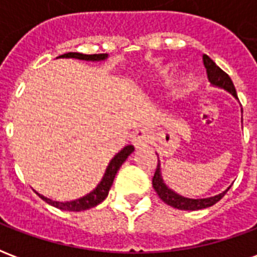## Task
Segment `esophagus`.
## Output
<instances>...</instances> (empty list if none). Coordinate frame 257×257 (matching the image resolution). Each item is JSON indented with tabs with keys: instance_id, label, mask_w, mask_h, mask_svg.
Returning a JSON list of instances; mask_svg holds the SVG:
<instances>
[{
	"instance_id": "1",
	"label": "esophagus",
	"mask_w": 257,
	"mask_h": 257,
	"mask_svg": "<svg viewBox=\"0 0 257 257\" xmlns=\"http://www.w3.org/2000/svg\"><path fill=\"white\" fill-rule=\"evenodd\" d=\"M150 142V134L146 129H138L132 135V143L136 149H143Z\"/></svg>"
}]
</instances>
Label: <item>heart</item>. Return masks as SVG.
Masks as SVG:
<instances>
[{
	"mask_svg": "<svg viewBox=\"0 0 257 257\" xmlns=\"http://www.w3.org/2000/svg\"><path fill=\"white\" fill-rule=\"evenodd\" d=\"M168 74H169V68H162L161 71L158 73V75H160L161 78H165V77H168Z\"/></svg>",
	"mask_w": 257,
	"mask_h": 257,
	"instance_id": "b5f03b06",
	"label": "heart"
}]
</instances>
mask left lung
<instances>
[{"mask_svg": "<svg viewBox=\"0 0 257 257\" xmlns=\"http://www.w3.org/2000/svg\"><path fill=\"white\" fill-rule=\"evenodd\" d=\"M202 60H204V66L206 68V75L212 86L215 88H220V89L227 90L230 95H232L235 99L237 97V92L234 88L231 78L227 75L219 66H216V63L206 55H202ZM242 111V108H241ZM153 187L156 190V193L158 194V197L168 204L169 206H173L176 209L180 210H198V209H205V208H209L212 205H215L217 201H220L224 194L228 191V189L231 187H227L224 191H221L220 194H216L213 197H206V198H189V197H184L180 195L175 190H172L162 178V171H161V162L158 158V167L154 173V178H153Z\"/></svg>", "mask_w": 257, "mask_h": 257, "instance_id": "8db88e82", "label": "left lung"}]
</instances>
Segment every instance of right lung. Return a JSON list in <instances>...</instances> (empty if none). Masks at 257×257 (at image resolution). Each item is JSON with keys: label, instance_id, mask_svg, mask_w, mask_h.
<instances>
[{"label": "right lung", "instance_id": "1", "mask_svg": "<svg viewBox=\"0 0 257 257\" xmlns=\"http://www.w3.org/2000/svg\"><path fill=\"white\" fill-rule=\"evenodd\" d=\"M108 58L107 53H100V55H84V53L78 52H68L60 55L59 59H78V60H85V62H104ZM134 146H125L122 150L118 151L115 156L112 157L111 161L108 162L106 171H104V175L101 180L97 183L95 189L89 191L88 194H85L84 197L81 198L73 199V201H53L51 198H47L44 197L42 194L37 193L40 197H41L45 202H48L49 205H52L55 208L62 210H68V212H79V210L89 209V208H93L96 205H99L100 202H103L106 197L108 195V191L111 189L112 182H114V178L117 175L118 169L121 168L123 162L126 161L132 153H134Z\"/></svg>", "mask_w": 257, "mask_h": 257}]
</instances>
